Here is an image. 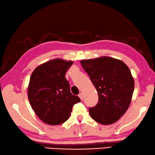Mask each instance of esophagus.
<instances>
[{
    "label": "esophagus",
    "instance_id": "obj_1",
    "mask_svg": "<svg viewBox=\"0 0 155 155\" xmlns=\"http://www.w3.org/2000/svg\"><path fill=\"white\" fill-rule=\"evenodd\" d=\"M78 97H79L81 100H83V93H82V92H80L79 94H78Z\"/></svg>",
    "mask_w": 155,
    "mask_h": 155
}]
</instances>
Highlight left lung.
Here are the masks:
<instances>
[{"label":"left lung","mask_w":155,"mask_h":155,"mask_svg":"<svg viewBox=\"0 0 155 155\" xmlns=\"http://www.w3.org/2000/svg\"><path fill=\"white\" fill-rule=\"evenodd\" d=\"M81 64L98 93L97 104L89 108L91 117L102 124L114 123L131 103L134 81L130 70L122 61L109 57L84 60Z\"/></svg>","instance_id":"obj_1"}]
</instances>
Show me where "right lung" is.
<instances>
[{
  "instance_id": "right-lung-1",
  "label": "right lung",
  "mask_w": 155,
  "mask_h": 155,
  "mask_svg": "<svg viewBox=\"0 0 155 155\" xmlns=\"http://www.w3.org/2000/svg\"><path fill=\"white\" fill-rule=\"evenodd\" d=\"M72 61L51 60L38 66L32 73L28 96L32 108L41 120L51 125L67 121L73 106L80 98L70 92L65 73Z\"/></svg>"
}]
</instances>
